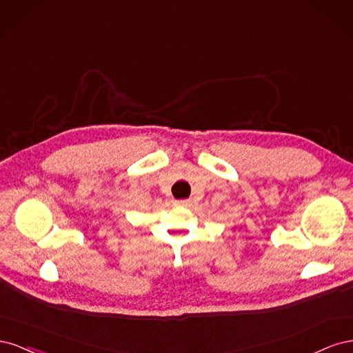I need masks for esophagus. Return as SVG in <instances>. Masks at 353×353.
<instances>
[{
    "label": "esophagus",
    "instance_id": "esophagus-1",
    "mask_svg": "<svg viewBox=\"0 0 353 353\" xmlns=\"http://www.w3.org/2000/svg\"><path fill=\"white\" fill-rule=\"evenodd\" d=\"M174 205L176 208H188L190 206V200H178V201L174 203Z\"/></svg>",
    "mask_w": 353,
    "mask_h": 353
}]
</instances>
